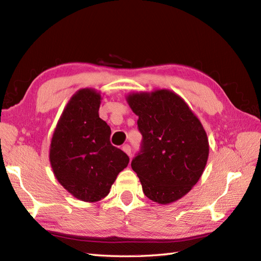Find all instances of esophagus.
Listing matches in <instances>:
<instances>
[{
  "instance_id": "1",
  "label": "esophagus",
  "mask_w": 261,
  "mask_h": 261,
  "mask_svg": "<svg viewBox=\"0 0 261 261\" xmlns=\"http://www.w3.org/2000/svg\"><path fill=\"white\" fill-rule=\"evenodd\" d=\"M122 150H123L127 156H129L130 158H131V148H130V146L129 145H124V146H122Z\"/></svg>"
}]
</instances>
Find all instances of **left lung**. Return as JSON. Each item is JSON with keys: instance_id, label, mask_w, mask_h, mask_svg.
I'll return each mask as SVG.
<instances>
[{"instance_id": "1", "label": "left lung", "mask_w": 261, "mask_h": 261, "mask_svg": "<svg viewBox=\"0 0 261 261\" xmlns=\"http://www.w3.org/2000/svg\"><path fill=\"white\" fill-rule=\"evenodd\" d=\"M125 99L139 116L138 127L143 137L141 151L131 163L143 193L162 205L178 201L206 166V131L184 98L167 88L132 92Z\"/></svg>"}]
</instances>
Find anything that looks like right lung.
<instances>
[{
  "label": "right lung",
  "instance_id": "right-lung-1",
  "mask_svg": "<svg viewBox=\"0 0 261 261\" xmlns=\"http://www.w3.org/2000/svg\"><path fill=\"white\" fill-rule=\"evenodd\" d=\"M102 95L81 88L63 111L49 148L58 182L75 198L94 203L107 197L129 157L110 142L111 129L98 115Z\"/></svg>",
  "mask_w": 261,
  "mask_h": 261
}]
</instances>
